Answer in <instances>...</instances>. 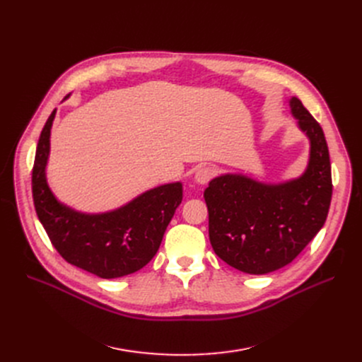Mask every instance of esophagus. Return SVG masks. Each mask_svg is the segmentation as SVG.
<instances>
[{
  "label": "esophagus",
  "instance_id": "1",
  "mask_svg": "<svg viewBox=\"0 0 362 362\" xmlns=\"http://www.w3.org/2000/svg\"><path fill=\"white\" fill-rule=\"evenodd\" d=\"M214 176V170L210 168V167H199L197 171H195V182L198 185H206L208 182H210Z\"/></svg>",
  "mask_w": 362,
  "mask_h": 362
}]
</instances>
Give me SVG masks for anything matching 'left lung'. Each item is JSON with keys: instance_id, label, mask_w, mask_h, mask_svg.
Returning <instances> with one entry per match:
<instances>
[{"instance_id": "1", "label": "left lung", "mask_w": 362, "mask_h": 362, "mask_svg": "<svg viewBox=\"0 0 362 362\" xmlns=\"http://www.w3.org/2000/svg\"><path fill=\"white\" fill-rule=\"evenodd\" d=\"M289 107L310 141L305 171L280 183L226 173L214 177L204 192L214 252L248 274H267L292 262L325 226L329 213L333 186L325 133L296 97Z\"/></svg>"}]
</instances>
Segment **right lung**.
Wrapping results in <instances>:
<instances>
[{"instance_id":"add662e5","label":"right lung","mask_w":362,"mask_h":362,"mask_svg":"<svg viewBox=\"0 0 362 362\" xmlns=\"http://www.w3.org/2000/svg\"><path fill=\"white\" fill-rule=\"evenodd\" d=\"M54 110L36 146L32 171L35 210L54 248L71 265L101 279L135 273L157 254L182 202L180 182L160 185L105 213H82L60 202L47 182Z\"/></svg>"}]
</instances>
